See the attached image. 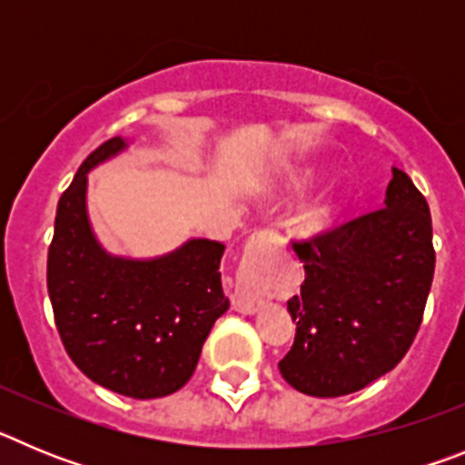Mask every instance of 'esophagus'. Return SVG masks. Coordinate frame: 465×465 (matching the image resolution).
I'll return each instance as SVG.
<instances>
[{
	"instance_id": "1",
	"label": "esophagus",
	"mask_w": 465,
	"mask_h": 465,
	"mask_svg": "<svg viewBox=\"0 0 465 465\" xmlns=\"http://www.w3.org/2000/svg\"><path fill=\"white\" fill-rule=\"evenodd\" d=\"M282 244V237L272 230H258L253 232L244 244V252H258V249H268V246H279ZM258 307H261V300L253 298V295L240 293L235 298V310L242 312V314H256Z\"/></svg>"
}]
</instances>
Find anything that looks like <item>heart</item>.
<instances>
[{
    "instance_id": "heart-1",
    "label": "heart",
    "mask_w": 465,
    "mask_h": 465,
    "mask_svg": "<svg viewBox=\"0 0 465 465\" xmlns=\"http://www.w3.org/2000/svg\"><path fill=\"white\" fill-rule=\"evenodd\" d=\"M332 212H335V197L331 193H319L312 200H307L305 204H300L293 216V223L302 232H312V230L322 228L331 219Z\"/></svg>"
}]
</instances>
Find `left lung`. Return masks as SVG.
<instances>
[{
    "label": "left lung",
    "mask_w": 465,
    "mask_h": 465,
    "mask_svg": "<svg viewBox=\"0 0 465 465\" xmlns=\"http://www.w3.org/2000/svg\"><path fill=\"white\" fill-rule=\"evenodd\" d=\"M384 207L307 242L289 300L293 347L279 372L300 393L338 398L393 371L421 326L435 270L426 197L393 167Z\"/></svg>",
    "instance_id": "8db88e82"
}]
</instances>
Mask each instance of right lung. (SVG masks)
Instances as JSON below:
<instances>
[{
	"mask_svg": "<svg viewBox=\"0 0 465 465\" xmlns=\"http://www.w3.org/2000/svg\"><path fill=\"white\" fill-rule=\"evenodd\" d=\"M127 149H94L57 203L48 249V295L69 359L121 396L163 398L195 372L213 322L230 307L221 286L225 246L188 240L158 258L111 256L85 209L88 172Z\"/></svg>",
	"mask_w": 465,
	"mask_h": 465,
	"instance_id": "obj_1",
	"label": "right lung"
}]
</instances>
